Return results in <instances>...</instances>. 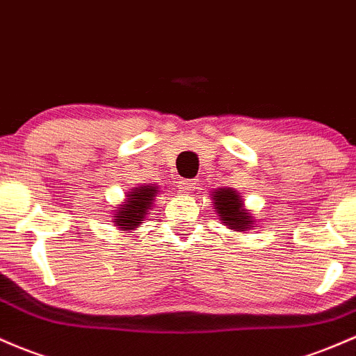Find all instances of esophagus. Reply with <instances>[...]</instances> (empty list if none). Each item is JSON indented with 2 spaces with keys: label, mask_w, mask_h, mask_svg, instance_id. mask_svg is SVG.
<instances>
[{
  "label": "esophagus",
  "mask_w": 356,
  "mask_h": 356,
  "mask_svg": "<svg viewBox=\"0 0 356 356\" xmlns=\"http://www.w3.org/2000/svg\"><path fill=\"white\" fill-rule=\"evenodd\" d=\"M177 187L181 189V193L189 194V193H193L194 187H196V181H193V179H181Z\"/></svg>",
  "instance_id": "34e87169"
}]
</instances>
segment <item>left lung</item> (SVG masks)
<instances>
[{
    "instance_id": "obj_1",
    "label": "left lung",
    "mask_w": 356,
    "mask_h": 356,
    "mask_svg": "<svg viewBox=\"0 0 356 356\" xmlns=\"http://www.w3.org/2000/svg\"><path fill=\"white\" fill-rule=\"evenodd\" d=\"M211 199H213L214 211L220 216L221 222L225 226H228L229 229L245 233L248 229L255 228L252 211L245 208L243 197L233 187L214 189L213 194H211Z\"/></svg>"
}]
</instances>
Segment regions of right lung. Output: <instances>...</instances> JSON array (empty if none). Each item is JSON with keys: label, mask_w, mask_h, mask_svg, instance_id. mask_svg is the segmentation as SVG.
Wrapping results in <instances>:
<instances>
[{"label": "right lung", "mask_w": 356, "mask_h": 356, "mask_svg": "<svg viewBox=\"0 0 356 356\" xmlns=\"http://www.w3.org/2000/svg\"><path fill=\"white\" fill-rule=\"evenodd\" d=\"M159 193V186L155 184L131 187L127 193L124 201L121 204H116V209H113V225L120 232H134L147 220Z\"/></svg>", "instance_id": "add662e5"}]
</instances>
